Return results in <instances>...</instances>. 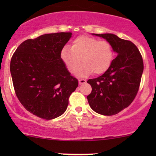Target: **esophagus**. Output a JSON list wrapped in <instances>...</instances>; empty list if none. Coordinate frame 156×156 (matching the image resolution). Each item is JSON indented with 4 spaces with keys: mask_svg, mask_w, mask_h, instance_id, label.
Wrapping results in <instances>:
<instances>
[{
    "mask_svg": "<svg viewBox=\"0 0 156 156\" xmlns=\"http://www.w3.org/2000/svg\"><path fill=\"white\" fill-rule=\"evenodd\" d=\"M78 83H79L80 85H81V84L87 83V80H84V79H79V80H78Z\"/></svg>",
    "mask_w": 156,
    "mask_h": 156,
    "instance_id": "1",
    "label": "esophagus"
}]
</instances>
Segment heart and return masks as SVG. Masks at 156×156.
<instances>
[{
	"label": "heart",
	"instance_id": "obj_1",
	"mask_svg": "<svg viewBox=\"0 0 156 156\" xmlns=\"http://www.w3.org/2000/svg\"><path fill=\"white\" fill-rule=\"evenodd\" d=\"M61 59L70 73L78 70L80 76H87L92 72L101 75L108 70L112 64L114 51L112 44L105 40L88 36H80L73 42L72 46H65L60 53Z\"/></svg>",
	"mask_w": 156,
	"mask_h": 156
}]
</instances>
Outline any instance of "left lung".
I'll use <instances>...</instances> for the list:
<instances>
[{
	"label": "left lung",
	"mask_w": 156,
	"mask_h": 156,
	"mask_svg": "<svg viewBox=\"0 0 156 156\" xmlns=\"http://www.w3.org/2000/svg\"><path fill=\"white\" fill-rule=\"evenodd\" d=\"M92 34L108 42L117 56L104 74L88 80L92 92L87 100L95 112L105 116L114 115L130 105L136 96L144 69L142 57L130 41L113 34Z\"/></svg>",
	"instance_id": "obj_1"
}]
</instances>
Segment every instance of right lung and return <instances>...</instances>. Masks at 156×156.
Returning a JSON list of instances; mask_svg holds the SVG:
<instances>
[{"instance_id":"right-lung-1","label":"right lung","mask_w":156,"mask_h":156,"mask_svg":"<svg viewBox=\"0 0 156 156\" xmlns=\"http://www.w3.org/2000/svg\"><path fill=\"white\" fill-rule=\"evenodd\" d=\"M71 37L70 32H60L27 39L11 59L16 95L27 111L42 119L63 114L69 96L78 86L60 57Z\"/></svg>"}]
</instances>
